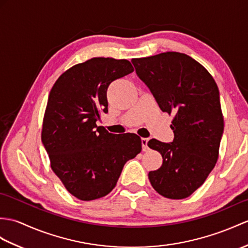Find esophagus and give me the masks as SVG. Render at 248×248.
I'll return each instance as SVG.
<instances>
[{"mask_svg":"<svg viewBox=\"0 0 248 248\" xmlns=\"http://www.w3.org/2000/svg\"><path fill=\"white\" fill-rule=\"evenodd\" d=\"M148 141H149V138H141L142 151H148V150H149V147H148Z\"/></svg>","mask_w":248,"mask_h":248,"instance_id":"obj_1","label":"esophagus"}]
</instances>
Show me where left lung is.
I'll return each mask as SVG.
<instances>
[{
  "label": "left lung",
  "mask_w": 248,
  "mask_h": 248,
  "mask_svg": "<svg viewBox=\"0 0 248 248\" xmlns=\"http://www.w3.org/2000/svg\"><path fill=\"white\" fill-rule=\"evenodd\" d=\"M132 63L160 110L174 114L173 141L148 142L163 156V165L149 172V180L165 198H188L203 185L218 157L224 119L217 85L202 64L176 51Z\"/></svg>",
  "instance_id": "8db88e82"
}]
</instances>
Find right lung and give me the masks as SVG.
I'll return each mask as SVG.
<instances>
[{
  "mask_svg": "<svg viewBox=\"0 0 248 248\" xmlns=\"http://www.w3.org/2000/svg\"><path fill=\"white\" fill-rule=\"evenodd\" d=\"M133 71L125 59L92 58L63 73L50 90L42 143L55 174L79 200L110 193L124 164L141 151L138 135L112 134L96 124L108 112V85Z\"/></svg>",
  "mask_w": 248,
  "mask_h": 248,
  "instance_id": "add662e5",
  "label": "right lung"
}]
</instances>
